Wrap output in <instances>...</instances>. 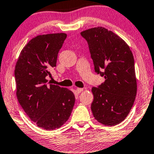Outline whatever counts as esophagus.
<instances>
[{
    "label": "esophagus",
    "mask_w": 154,
    "mask_h": 154,
    "mask_svg": "<svg viewBox=\"0 0 154 154\" xmlns=\"http://www.w3.org/2000/svg\"><path fill=\"white\" fill-rule=\"evenodd\" d=\"M82 91H83L82 88H77V89H76V92L78 93V94H79V93H81Z\"/></svg>",
    "instance_id": "34e87169"
}]
</instances>
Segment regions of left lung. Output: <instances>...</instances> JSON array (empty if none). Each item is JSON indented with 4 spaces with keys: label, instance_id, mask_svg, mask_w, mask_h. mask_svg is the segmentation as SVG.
Returning a JSON list of instances; mask_svg holds the SVG:
<instances>
[{
    "label": "left lung",
    "instance_id": "obj_1",
    "mask_svg": "<svg viewBox=\"0 0 154 154\" xmlns=\"http://www.w3.org/2000/svg\"><path fill=\"white\" fill-rule=\"evenodd\" d=\"M81 35L89 45L94 71L105 79L91 89L93 116L105 126H115L129 114L137 94L133 54L123 39L105 27L89 29Z\"/></svg>",
    "mask_w": 154,
    "mask_h": 154
}]
</instances>
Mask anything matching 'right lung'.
<instances>
[{"label":"right lung","mask_w":154,"mask_h":154,"mask_svg":"<svg viewBox=\"0 0 154 154\" xmlns=\"http://www.w3.org/2000/svg\"><path fill=\"white\" fill-rule=\"evenodd\" d=\"M65 33L38 35L23 48L15 66L17 96L26 114L38 127L48 130L60 128L68 120L75 96L67 88L50 84L46 77L56 67Z\"/></svg>","instance_id":"right-lung-1"}]
</instances>
